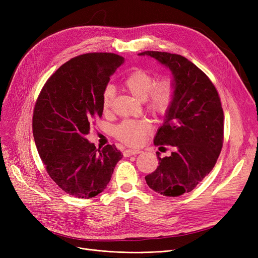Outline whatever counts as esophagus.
I'll return each instance as SVG.
<instances>
[{
  "label": "esophagus",
  "instance_id": "34e87169",
  "mask_svg": "<svg viewBox=\"0 0 258 258\" xmlns=\"http://www.w3.org/2000/svg\"><path fill=\"white\" fill-rule=\"evenodd\" d=\"M141 151H137V150H125L123 152V156L124 157H131V156H135V155H138L140 154Z\"/></svg>",
  "mask_w": 258,
  "mask_h": 258
}]
</instances>
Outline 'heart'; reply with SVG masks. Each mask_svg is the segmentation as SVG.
<instances>
[{
    "label": "heart",
    "mask_w": 258,
    "mask_h": 258,
    "mask_svg": "<svg viewBox=\"0 0 258 258\" xmlns=\"http://www.w3.org/2000/svg\"><path fill=\"white\" fill-rule=\"evenodd\" d=\"M123 87L138 100H143L146 110L155 116H165L171 108L175 96V85L171 79L156 81L148 71L138 69L130 73L123 80ZM115 91L113 86H106L101 96L103 112H108L113 105ZM152 124L147 119L123 120L114 127V136L127 145H140L143 137L151 131Z\"/></svg>",
    "instance_id": "b5f03b06"
}]
</instances>
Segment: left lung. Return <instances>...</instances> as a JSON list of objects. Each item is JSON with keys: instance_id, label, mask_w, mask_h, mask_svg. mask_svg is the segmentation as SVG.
Wrapping results in <instances>:
<instances>
[{"instance_id": "1", "label": "left lung", "mask_w": 258, "mask_h": 258, "mask_svg": "<svg viewBox=\"0 0 258 258\" xmlns=\"http://www.w3.org/2000/svg\"><path fill=\"white\" fill-rule=\"evenodd\" d=\"M168 67L175 96L154 144L169 145L173 152L159 159L157 169L145 181L165 197L190 192L212 170L224 142V112L212 81L186 57L168 52L144 51Z\"/></svg>"}]
</instances>
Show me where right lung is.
Segmentation results:
<instances>
[{"label":"right lung","mask_w":258,"mask_h":258,"mask_svg":"<svg viewBox=\"0 0 258 258\" xmlns=\"http://www.w3.org/2000/svg\"><path fill=\"white\" fill-rule=\"evenodd\" d=\"M123 62L114 53L81 54L49 77L36 99L32 131L38 155L50 178L75 198L102 192L122 158L114 144L97 150L86 135L102 116L103 89Z\"/></svg>","instance_id":"obj_1"}]
</instances>
